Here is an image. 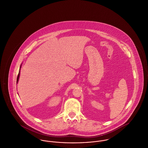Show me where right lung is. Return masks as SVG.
<instances>
[{
    "mask_svg": "<svg viewBox=\"0 0 148 148\" xmlns=\"http://www.w3.org/2000/svg\"><path fill=\"white\" fill-rule=\"evenodd\" d=\"M21 67H20V69H21ZM19 75H20V70H19V74H18V77H17V83H18V80H19Z\"/></svg>",
    "mask_w": 148,
    "mask_h": 148,
    "instance_id": "obj_1",
    "label": "right lung"
}]
</instances>
